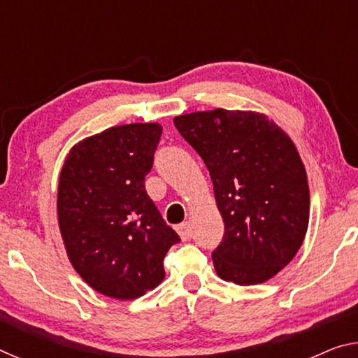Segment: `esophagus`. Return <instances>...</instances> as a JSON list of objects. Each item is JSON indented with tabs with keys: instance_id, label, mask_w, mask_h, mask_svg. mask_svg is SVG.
<instances>
[{
	"instance_id": "34e87169",
	"label": "esophagus",
	"mask_w": 358,
	"mask_h": 358,
	"mask_svg": "<svg viewBox=\"0 0 358 358\" xmlns=\"http://www.w3.org/2000/svg\"><path fill=\"white\" fill-rule=\"evenodd\" d=\"M177 232H178V235L181 237V240L187 241V240H189V237H191V224L189 222L180 224V226L177 227Z\"/></svg>"
}]
</instances>
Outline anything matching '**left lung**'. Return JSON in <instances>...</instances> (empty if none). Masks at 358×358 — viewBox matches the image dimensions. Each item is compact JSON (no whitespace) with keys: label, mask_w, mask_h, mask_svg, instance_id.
<instances>
[{"label":"left lung","mask_w":358,"mask_h":358,"mask_svg":"<svg viewBox=\"0 0 358 358\" xmlns=\"http://www.w3.org/2000/svg\"><path fill=\"white\" fill-rule=\"evenodd\" d=\"M175 128L207 166L224 221L211 254L217 276L254 286L280 273L305 240L310 187L290 137L264 113L192 112Z\"/></svg>","instance_id":"left-lung-1"}]
</instances>
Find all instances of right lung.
I'll use <instances>...</instances> for the list:
<instances>
[{"instance_id": "add662e5", "label": "right lung", "mask_w": 358, "mask_h": 358, "mask_svg": "<svg viewBox=\"0 0 358 358\" xmlns=\"http://www.w3.org/2000/svg\"><path fill=\"white\" fill-rule=\"evenodd\" d=\"M162 126H113L76 143L59 172L58 226L69 262L96 292L134 300L164 280L180 237L145 191Z\"/></svg>"}]
</instances>
